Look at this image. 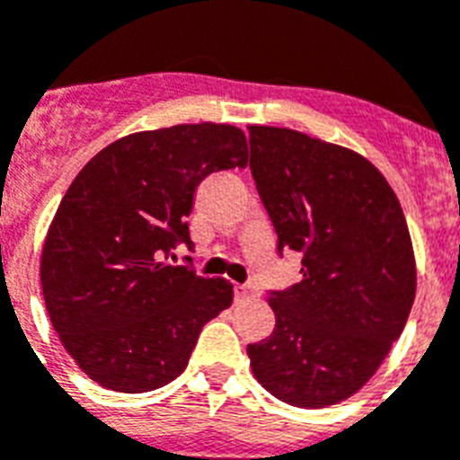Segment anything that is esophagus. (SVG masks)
I'll return each mask as SVG.
<instances>
[{
    "label": "esophagus",
    "mask_w": 460,
    "mask_h": 460,
    "mask_svg": "<svg viewBox=\"0 0 460 460\" xmlns=\"http://www.w3.org/2000/svg\"><path fill=\"white\" fill-rule=\"evenodd\" d=\"M234 298H237V301L258 298V289L253 287V284H237V287H234Z\"/></svg>",
    "instance_id": "1"
}]
</instances>
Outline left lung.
<instances>
[{
    "label": "left lung",
    "mask_w": 460,
    "mask_h": 460,
    "mask_svg": "<svg viewBox=\"0 0 460 460\" xmlns=\"http://www.w3.org/2000/svg\"><path fill=\"white\" fill-rule=\"evenodd\" d=\"M277 253L303 256V279L270 289L275 332L246 348L258 383L294 407L358 393L411 313V237L388 181L371 162L291 128H249Z\"/></svg>",
    "instance_id": "left-lung-1"
}]
</instances>
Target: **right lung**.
<instances>
[{"instance_id": "obj_1", "label": "right lung", "mask_w": 460, "mask_h": 460, "mask_svg": "<svg viewBox=\"0 0 460 460\" xmlns=\"http://www.w3.org/2000/svg\"><path fill=\"white\" fill-rule=\"evenodd\" d=\"M244 134L178 124L115 140L67 188L41 252L49 317L70 358L117 393L183 374L199 332L233 305V284L164 263L192 249L188 216L216 171L246 166Z\"/></svg>"}]
</instances>
